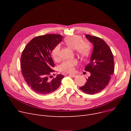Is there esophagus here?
<instances>
[{
    "mask_svg": "<svg viewBox=\"0 0 131 131\" xmlns=\"http://www.w3.org/2000/svg\"><path fill=\"white\" fill-rule=\"evenodd\" d=\"M69 75H70V76H71V77H72L73 78H75V77H77V75H75V74H69Z\"/></svg>",
    "mask_w": 131,
    "mask_h": 131,
    "instance_id": "34e87169",
    "label": "esophagus"
}]
</instances>
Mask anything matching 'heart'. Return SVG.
Returning a JSON list of instances; mask_svg holds the SVG:
<instances>
[{
    "mask_svg": "<svg viewBox=\"0 0 131 131\" xmlns=\"http://www.w3.org/2000/svg\"><path fill=\"white\" fill-rule=\"evenodd\" d=\"M66 45L75 49L76 52L82 57L87 56L90 52L91 46L88 41L82 40L81 36L73 35L66 38L65 40ZM60 45H57L54 47L52 50V56L55 61H58L60 59ZM78 64V61L75 59H72L65 60L59 66L60 71L66 73H71L74 70V66Z\"/></svg>",
    "mask_w": 131,
    "mask_h": 131,
    "instance_id": "heart-1",
    "label": "heart"
}]
</instances>
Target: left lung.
Returning a JSON list of instances; mask_svg holds the SVG:
<instances>
[{
    "label": "left lung",
    "instance_id": "1",
    "mask_svg": "<svg viewBox=\"0 0 131 131\" xmlns=\"http://www.w3.org/2000/svg\"><path fill=\"white\" fill-rule=\"evenodd\" d=\"M86 38L94 46L90 63L84 69L91 75L80 89L86 94H93L101 92L109 84L114 72V57L109 47L102 39L89 34H86Z\"/></svg>",
    "mask_w": 131,
    "mask_h": 131
}]
</instances>
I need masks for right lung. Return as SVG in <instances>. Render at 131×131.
Returning <instances> with one entry per match:
<instances>
[{"mask_svg":"<svg viewBox=\"0 0 131 131\" xmlns=\"http://www.w3.org/2000/svg\"><path fill=\"white\" fill-rule=\"evenodd\" d=\"M59 34H46L32 39L24 49L20 57V68L25 81L38 94L51 93L59 87L64 75L59 74L51 80L54 64L51 52L61 41Z\"/></svg>","mask_w":131,"mask_h":131,"instance_id":"obj_1","label":"right lung"}]
</instances>
